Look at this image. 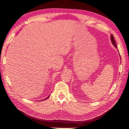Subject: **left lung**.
Instances as JSON below:
<instances>
[{"label":"left lung","instance_id":"left-lung-1","mask_svg":"<svg viewBox=\"0 0 129 129\" xmlns=\"http://www.w3.org/2000/svg\"><path fill=\"white\" fill-rule=\"evenodd\" d=\"M111 42L113 44V45L115 46V47L116 48H117L116 47V43H115V39H114V37L113 36V35H111Z\"/></svg>","mask_w":129,"mask_h":129}]
</instances>
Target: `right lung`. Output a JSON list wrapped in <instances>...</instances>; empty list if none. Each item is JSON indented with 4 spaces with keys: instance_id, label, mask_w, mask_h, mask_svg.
<instances>
[{
    "instance_id": "obj_1",
    "label": "right lung",
    "mask_w": 129,
    "mask_h": 129,
    "mask_svg": "<svg viewBox=\"0 0 129 129\" xmlns=\"http://www.w3.org/2000/svg\"><path fill=\"white\" fill-rule=\"evenodd\" d=\"M49 96H48V98H46V99H48V98H49ZM45 99H44V100H45Z\"/></svg>"
}]
</instances>
